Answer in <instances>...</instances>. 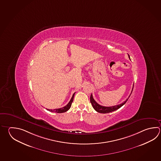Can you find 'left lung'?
Listing matches in <instances>:
<instances>
[{"label":"left lung","instance_id":"1","mask_svg":"<svg viewBox=\"0 0 161 161\" xmlns=\"http://www.w3.org/2000/svg\"><path fill=\"white\" fill-rule=\"evenodd\" d=\"M129 58H130L129 55ZM133 87L132 89V91H133ZM132 91H131V93H132ZM130 95L129 96V98L130 97ZM129 98L125 101L124 103H122L119 105H115V106H109V107L102 106V105H100L98 103H97L96 102V101L94 100V98H93L92 94H91V97H90V101H91V103L92 105L93 106V108H94L96 111H97V112L101 113H108L112 112L113 111H115L116 110L119 109V108H120L121 106H123L125 103H126V101L129 99Z\"/></svg>","mask_w":161,"mask_h":161}]
</instances>
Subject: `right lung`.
<instances>
[{
    "mask_svg": "<svg viewBox=\"0 0 161 161\" xmlns=\"http://www.w3.org/2000/svg\"><path fill=\"white\" fill-rule=\"evenodd\" d=\"M75 94V93H73V96H72V97L71 98V99H70V100L69 102V103H68L66 106L63 107V108H61L56 109H47V110H49V112L58 113H64L65 112H67L68 110L70 108V106H71L72 103V102H73V98H74Z\"/></svg>",
    "mask_w": 161,
    "mask_h": 161,
    "instance_id": "add662e5",
    "label": "right lung"
}]
</instances>
